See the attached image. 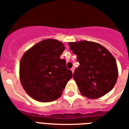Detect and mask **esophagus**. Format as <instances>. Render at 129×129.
I'll return each instance as SVG.
<instances>
[{"mask_svg": "<svg viewBox=\"0 0 129 129\" xmlns=\"http://www.w3.org/2000/svg\"><path fill=\"white\" fill-rule=\"evenodd\" d=\"M74 69H75V68H74V67H73V68H71V71H72V73H74Z\"/></svg>", "mask_w": 129, "mask_h": 129, "instance_id": "obj_1", "label": "esophagus"}]
</instances>
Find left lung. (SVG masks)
<instances>
[{
	"label": "left lung",
	"mask_w": 129,
	"mask_h": 129,
	"mask_svg": "<svg viewBox=\"0 0 129 129\" xmlns=\"http://www.w3.org/2000/svg\"><path fill=\"white\" fill-rule=\"evenodd\" d=\"M68 44L77 55L79 66L75 69L73 78L82 95L96 99L109 92L118 76L116 61L111 52L101 44L89 41Z\"/></svg>",
	"instance_id": "1"
}]
</instances>
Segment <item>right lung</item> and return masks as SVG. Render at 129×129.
<instances>
[{"label":"right lung","instance_id":"right-lung-1","mask_svg":"<svg viewBox=\"0 0 129 129\" xmlns=\"http://www.w3.org/2000/svg\"><path fill=\"white\" fill-rule=\"evenodd\" d=\"M64 44L47 39L36 44L23 55L20 63V79L24 89L36 101L46 103L59 99L70 79L71 70L60 59Z\"/></svg>","mask_w":129,"mask_h":129}]
</instances>
